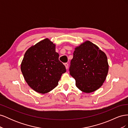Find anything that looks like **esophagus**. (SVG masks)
Instances as JSON below:
<instances>
[{
    "label": "esophagus",
    "instance_id": "34e87169",
    "mask_svg": "<svg viewBox=\"0 0 128 128\" xmlns=\"http://www.w3.org/2000/svg\"><path fill=\"white\" fill-rule=\"evenodd\" d=\"M64 66H65V67H66V68L67 69L68 68V63H65L64 64Z\"/></svg>",
    "mask_w": 128,
    "mask_h": 128
}]
</instances>
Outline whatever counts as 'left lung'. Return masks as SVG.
<instances>
[{"label":"left lung","instance_id":"obj_1","mask_svg":"<svg viewBox=\"0 0 128 128\" xmlns=\"http://www.w3.org/2000/svg\"><path fill=\"white\" fill-rule=\"evenodd\" d=\"M108 67L106 54L97 46L87 40L75 48L69 72L80 91L91 93L102 86Z\"/></svg>","mask_w":128,"mask_h":128}]
</instances>
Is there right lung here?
I'll use <instances>...</instances> for the list:
<instances>
[{"instance_id":"add662e5","label":"right lung","mask_w":128,"mask_h":128,"mask_svg":"<svg viewBox=\"0 0 128 128\" xmlns=\"http://www.w3.org/2000/svg\"><path fill=\"white\" fill-rule=\"evenodd\" d=\"M56 45L48 38L31 46L26 52L21 64L24 80L34 91L46 94L54 88L66 72L59 60Z\"/></svg>"}]
</instances>
